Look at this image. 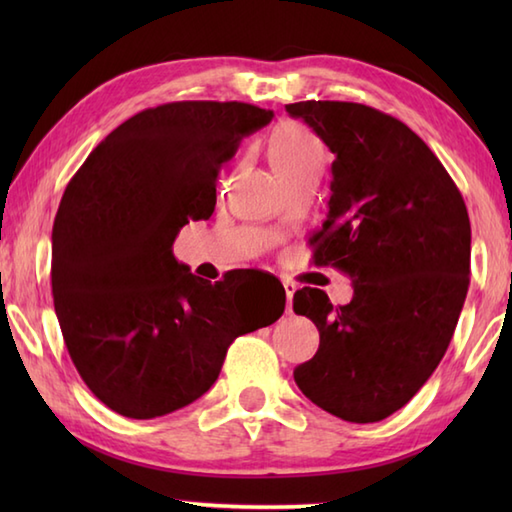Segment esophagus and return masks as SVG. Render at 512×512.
Listing matches in <instances>:
<instances>
[{"mask_svg":"<svg viewBox=\"0 0 512 512\" xmlns=\"http://www.w3.org/2000/svg\"><path fill=\"white\" fill-rule=\"evenodd\" d=\"M284 290H286V310L292 312V297L297 292V284L295 281H284Z\"/></svg>","mask_w":512,"mask_h":512,"instance_id":"34e87169","label":"esophagus"}]
</instances>
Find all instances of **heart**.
<instances>
[{
	"label": "heart",
	"mask_w": 512,
	"mask_h": 512,
	"mask_svg": "<svg viewBox=\"0 0 512 512\" xmlns=\"http://www.w3.org/2000/svg\"><path fill=\"white\" fill-rule=\"evenodd\" d=\"M268 156L281 182L301 173H321L325 162V149L321 138L310 127L297 121L281 123L270 136Z\"/></svg>",
	"instance_id": "heart-1"
}]
</instances>
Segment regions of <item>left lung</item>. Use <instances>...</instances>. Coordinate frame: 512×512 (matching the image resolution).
I'll use <instances>...</instances> for the list:
<instances>
[{
    "label": "left lung",
    "mask_w": 512,
    "mask_h": 512,
    "mask_svg": "<svg viewBox=\"0 0 512 512\" xmlns=\"http://www.w3.org/2000/svg\"><path fill=\"white\" fill-rule=\"evenodd\" d=\"M286 112L336 154L330 211L310 246L314 262L354 284L339 308L319 288L295 292L292 308L321 336L295 383L336 418L378 422L418 394L453 339L471 275L469 213L438 156L398 118L345 101Z\"/></svg>",
    "instance_id": "obj_1"
}]
</instances>
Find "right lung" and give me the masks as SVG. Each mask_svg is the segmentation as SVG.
<instances>
[{
  "label": "right lung",
  "instance_id": "1",
  "mask_svg": "<svg viewBox=\"0 0 512 512\" xmlns=\"http://www.w3.org/2000/svg\"><path fill=\"white\" fill-rule=\"evenodd\" d=\"M273 112L176 101L127 118L65 187L52 226V297L76 372L105 407L149 420L191 405L237 336L275 323L233 277L200 279L173 257L189 220H209L220 167Z\"/></svg>",
  "mask_w": 512,
  "mask_h": 512
}]
</instances>
